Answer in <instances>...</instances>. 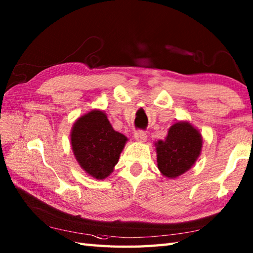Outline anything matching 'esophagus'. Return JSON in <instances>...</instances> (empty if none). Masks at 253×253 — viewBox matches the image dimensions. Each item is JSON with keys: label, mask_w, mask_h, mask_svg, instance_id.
<instances>
[{"label": "esophagus", "mask_w": 253, "mask_h": 253, "mask_svg": "<svg viewBox=\"0 0 253 253\" xmlns=\"http://www.w3.org/2000/svg\"><path fill=\"white\" fill-rule=\"evenodd\" d=\"M135 139L139 142H144L147 140V133L142 130H138L135 132Z\"/></svg>", "instance_id": "esophagus-1"}]
</instances>
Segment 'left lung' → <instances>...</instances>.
<instances>
[{
    "label": "left lung",
    "instance_id": "1",
    "mask_svg": "<svg viewBox=\"0 0 253 253\" xmlns=\"http://www.w3.org/2000/svg\"><path fill=\"white\" fill-rule=\"evenodd\" d=\"M158 168L168 178L182 175L196 163L202 149L201 133L188 122L170 126L165 140L155 143Z\"/></svg>",
    "mask_w": 253,
    "mask_h": 253
}]
</instances>
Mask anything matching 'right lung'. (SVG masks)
<instances>
[{
  "instance_id": "1",
  "label": "right lung",
  "mask_w": 253,
  "mask_h": 253,
  "mask_svg": "<svg viewBox=\"0 0 253 253\" xmlns=\"http://www.w3.org/2000/svg\"><path fill=\"white\" fill-rule=\"evenodd\" d=\"M126 141L127 137L113 129L105 113L99 110L79 117L71 132L75 158L80 168L96 179L112 173Z\"/></svg>"
}]
</instances>
